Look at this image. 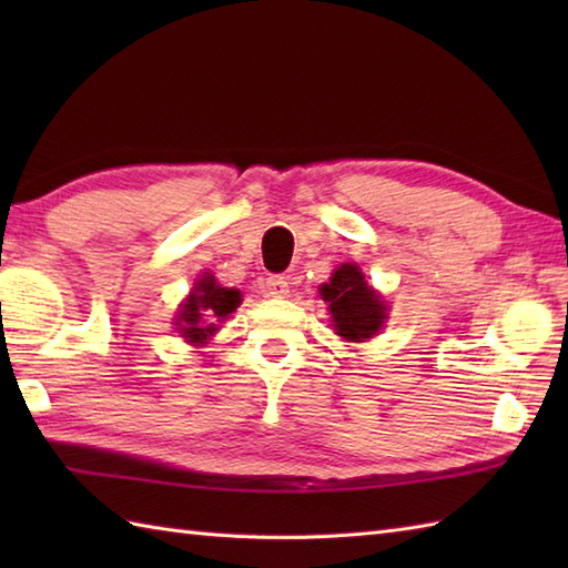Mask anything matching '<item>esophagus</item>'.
Returning a JSON list of instances; mask_svg holds the SVG:
<instances>
[{
  "label": "esophagus",
  "instance_id": "34e87169",
  "mask_svg": "<svg viewBox=\"0 0 568 568\" xmlns=\"http://www.w3.org/2000/svg\"><path fill=\"white\" fill-rule=\"evenodd\" d=\"M263 287H265V295H268V297H287V295H291V285H287L283 275H271Z\"/></svg>",
  "mask_w": 568,
  "mask_h": 568
}]
</instances>
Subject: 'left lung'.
I'll return each mask as SVG.
<instances>
[{"mask_svg": "<svg viewBox=\"0 0 568 568\" xmlns=\"http://www.w3.org/2000/svg\"><path fill=\"white\" fill-rule=\"evenodd\" d=\"M320 295L332 315L334 332L346 342H366L383 329L388 320V305L378 291L366 283L356 263H342L324 285Z\"/></svg>", "mask_w": 568, "mask_h": 568, "instance_id": "1", "label": "left lung"}]
</instances>
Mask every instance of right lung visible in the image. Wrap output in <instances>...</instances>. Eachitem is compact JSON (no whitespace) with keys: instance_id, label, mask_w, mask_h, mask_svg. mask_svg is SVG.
I'll use <instances>...</instances> for the list:
<instances>
[{"instance_id":"obj_1","label":"right lung","mask_w":568,"mask_h":568,"mask_svg":"<svg viewBox=\"0 0 568 568\" xmlns=\"http://www.w3.org/2000/svg\"><path fill=\"white\" fill-rule=\"evenodd\" d=\"M241 305V293L234 287H222L212 273L195 281L185 303L175 315L180 336L192 346H204L220 329V324Z\"/></svg>"}]
</instances>
